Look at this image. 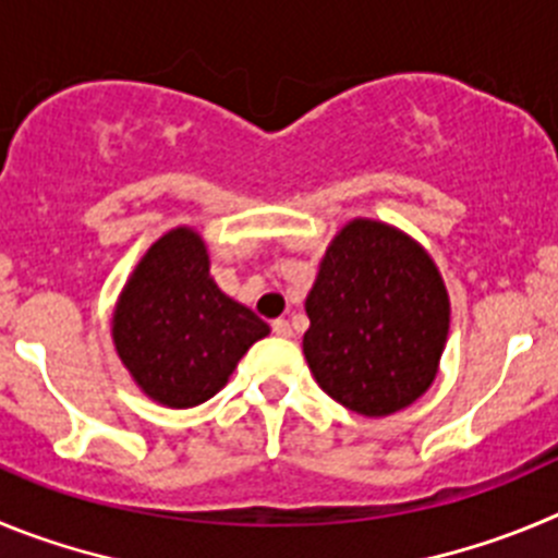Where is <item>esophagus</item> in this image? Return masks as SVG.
Segmentation results:
<instances>
[{
    "mask_svg": "<svg viewBox=\"0 0 558 558\" xmlns=\"http://www.w3.org/2000/svg\"><path fill=\"white\" fill-rule=\"evenodd\" d=\"M272 333H278V336H283V339H289V336H291L289 319H275V323H272Z\"/></svg>",
    "mask_w": 558,
    "mask_h": 558,
    "instance_id": "1",
    "label": "esophagus"
}]
</instances>
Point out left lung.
Listing matches in <instances>:
<instances>
[{
	"label": "left lung",
	"mask_w": 558,
	"mask_h": 558,
	"mask_svg": "<svg viewBox=\"0 0 558 558\" xmlns=\"http://www.w3.org/2000/svg\"><path fill=\"white\" fill-rule=\"evenodd\" d=\"M305 311L311 373L344 409L395 414L434 384L450 328L448 291L430 255L400 230L373 219L341 228Z\"/></svg>",
	"instance_id": "obj_1"
}]
</instances>
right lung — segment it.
<instances>
[{
	"label": "right lung",
	"mask_w": 558,
	"mask_h": 558,
	"mask_svg": "<svg viewBox=\"0 0 558 558\" xmlns=\"http://www.w3.org/2000/svg\"><path fill=\"white\" fill-rule=\"evenodd\" d=\"M269 325L208 275L194 230L178 228L149 247L113 314V344L135 384L169 409L214 398Z\"/></svg>",
	"instance_id": "1"
}]
</instances>
